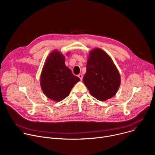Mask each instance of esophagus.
I'll return each mask as SVG.
<instances>
[{
	"instance_id": "1",
	"label": "esophagus",
	"mask_w": 155,
	"mask_h": 155,
	"mask_svg": "<svg viewBox=\"0 0 155 155\" xmlns=\"http://www.w3.org/2000/svg\"><path fill=\"white\" fill-rule=\"evenodd\" d=\"M78 77L80 78V79L81 80H82V79H83V75H82V74H79V75H78Z\"/></svg>"
}]
</instances>
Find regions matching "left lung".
<instances>
[{
	"instance_id": "left-lung-1",
	"label": "left lung",
	"mask_w": 155,
	"mask_h": 155,
	"mask_svg": "<svg viewBox=\"0 0 155 155\" xmlns=\"http://www.w3.org/2000/svg\"><path fill=\"white\" fill-rule=\"evenodd\" d=\"M83 80L91 96L101 101L114 97L121 83L120 73L111 57L98 48L89 53Z\"/></svg>"
}]
</instances>
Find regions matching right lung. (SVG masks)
Segmentation results:
<instances>
[{
	"mask_svg": "<svg viewBox=\"0 0 155 155\" xmlns=\"http://www.w3.org/2000/svg\"><path fill=\"white\" fill-rule=\"evenodd\" d=\"M69 53H67L68 55ZM80 79L65 64V56L55 50L47 57L40 75V86L49 99L60 102L67 97Z\"/></svg>",
	"mask_w": 155,
	"mask_h": 155,
	"instance_id": "add662e5",
	"label": "right lung"
}]
</instances>
